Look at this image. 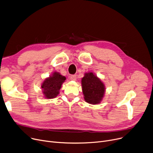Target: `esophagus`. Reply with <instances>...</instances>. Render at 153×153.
I'll return each instance as SVG.
<instances>
[{"label":"esophagus","mask_w":153,"mask_h":153,"mask_svg":"<svg viewBox=\"0 0 153 153\" xmlns=\"http://www.w3.org/2000/svg\"><path fill=\"white\" fill-rule=\"evenodd\" d=\"M70 79L71 80L76 81V75H72L70 76Z\"/></svg>","instance_id":"1"}]
</instances>
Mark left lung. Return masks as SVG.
Here are the masks:
<instances>
[{"instance_id":"left-lung-1","label":"left lung","mask_w":153,"mask_h":153,"mask_svg":"<svg viewBox=\"0 0 153 153\" xmlns=\"http://www.w3.org/2000/svg\"><path fill=\"white\" fill-rule=\"evenodd\" d=\"M82 90L87 103L96 105L100 103L105 94V85L92 72L87 73L82 79Z\"/></svg>"}]
</instances>
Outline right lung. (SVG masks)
Masks as SVG:
<instances>
[{
    "label": "right lung",
    "mask_w": 153,
    "mask_h": 153,
    "mask_svg": "<svg viewBox=\"0 0 153 153\" xmlns=\"http://www.w3.org/2000/svg\"><path fill=\"white\" fill-rule=\"evenodd\" d=\"M65 79L66 78L57 72L45 79L41 86L45 97L48 99L55 98L59 94V90Z\"/></svg>",
    "instance_id": "1"
}]
</instances>
